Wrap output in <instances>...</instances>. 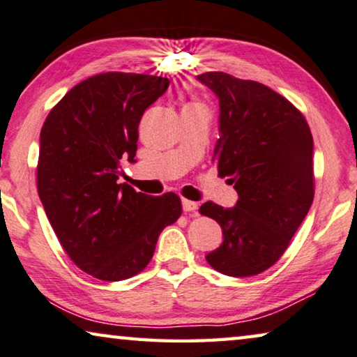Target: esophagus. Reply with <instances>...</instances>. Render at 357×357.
<instances>
[{
  "label": "esophagus",
  "mask_w": 357,
  "mask_h": 357,
  "mask_svg": "<svg viewBox=\"0 0 357 357\" xmlns=\"http://www.w3.org/2000/svg\"><path fill=\"white\" fill-rule=\"evenodd\" d=\"M183 210H184V213H195V210H197V204L195 202H192V200H188V199H183Z\"/></svg>",
  "instance_id": "esophagus-1"
}]
</instances>
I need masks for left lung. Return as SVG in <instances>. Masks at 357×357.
<instances>
[{
  "mask_svg": "<svg viewBox=\"0 0 357 357\" xmlns=\"http://www.w3.org/2000/svg\"><path fill=\"white\" fill-rule=\"evenodd\" d=\"M220 99V139L213 160L229 176L234 208L205 202L200 215L222 229L220 248L206 255L218 273L250 278L284 255L314 199L312 135L284 96L225 72L197 77Z\"/></svg>",
  "mask_w": 357,
  "mask_h": 357,
  "instance_id": "8db88e82",
  "label": "left lung"
}]
</instances>
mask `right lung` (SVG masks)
<instances>
[{"instance_id":"add662e5","label":"right lung","mask_w":357,"mask_h":357,"mask_svg":"<svg viewBox=\"0 0 357 357\" xmlns=\"http://www.w3.org/2000/svg\"><path fill=\"white\" fill-rule=\"evenodd\" d=\"M168 78L107 72L73 86L40 132L36 185L61 245L79 269L116 282L139 274L158 236L181 216V199L120 184V163H135L137 126Z\"/></svg>"}]
</instances>
